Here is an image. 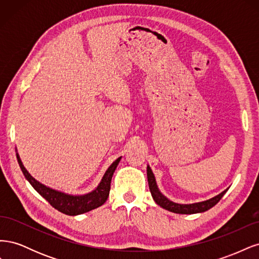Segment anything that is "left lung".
<instances>
[{
    "label": "left lung",
    "instance_id": "8db88e82",
    "mask_svg": "<svg viewBox=\"0 0 259 259\" xmlns=\"http://www.w3.org/2000/svg\"><path fill=\"white\" fill-rule=\"evenodd\" d=\"M147 177H148V184H149V189H150L151 195L153 200L155 201L156 204H159L161 207L165 208L169 211H173L176 214H195V213H203L209 208L216 205L217 203L221 201V199L224 197V194L227 192L226 189L222 193H219L216 197L211 198L209 200L199 202V203H193V204H178V203L169 201L166 197L160 192L158 186L155 183V178L152 173L151 168L147 166Z\"/></svg>",
    "mask_w": 259,
    "mask_h": 259
}]
</instances>
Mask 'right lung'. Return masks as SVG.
<instances>
[{
    "instance_id": "1",
    "label": "right lung",
    "mask_w": 259,
    "mask_h": 259,
    "mask_svg": "<svg viewBox=\"0 0 259 259\" xmlns=\"http://www.w3.org/2000/svg\"><path fill=\"white\" fill-rule=\"evenodd\" d=\"M16 155H17V160L22 173L28 179V182L31 184V186H32L54 208H56L59 211H61V213L70 215V216L86 213V211H90L104 204L109 197V191H110V185H111V179H112L113 173L117 166V164H119L121 160V156H120L119 159H116L111 165L109 166V168L106 170L103 179H101L100 184L98 185V187L95 190L84 195H70L64 192H59L54 189H51V188L42 185L41 183H38L37 180H35L28 173V170L25 168V166L22 165L18 153Z\"/></svg>"
}]
</instances>
